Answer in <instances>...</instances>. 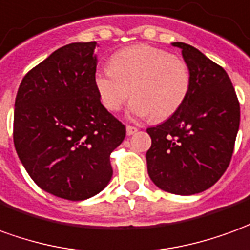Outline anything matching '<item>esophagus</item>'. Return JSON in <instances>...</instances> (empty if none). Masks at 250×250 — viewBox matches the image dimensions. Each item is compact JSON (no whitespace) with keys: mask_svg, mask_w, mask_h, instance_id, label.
<instances>
[{"mask_svg":"<svg viewBox=\"0 0 250 250\" xmlns=\"http://www.w3.org/2000/svg\"><path fill=\"white\" fill-rule=\"evenodd\" d=\"M137 130H139V129L136 128V126H130V125L126 126V134H128V136H132V134L137 133Z\"/></svg>","mask_w":250,"mask_h":250,"instance_id":"esophagus-1","label":"esophagus"}]
</instances>
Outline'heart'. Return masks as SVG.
<instances>
[{"instance_id": "b5f03b06", "label": "heart", "mask_w": 250, "mask_h": 250, "mask_svg": "<svg viewBox=\"0 0 250 250\" xmlns=\"http://www.w3.org/2000/svg\"><path fill=\"white\" fill-rule=\"evenodd\" d=\"M94 84L107 110H120L132 93L129 116L166 120L185 104L191 74L185 60L164 49L139 44L113 55L110 67L95 71Z\"/></svg>"}]
</instances>
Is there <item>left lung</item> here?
I'll list each match as a JSON object with an SVG mask.
<instances>
[{
    "label": "left lung",
    "instance_id": "8db88e82",
    "mask_svg": "<svg viewBox=\"0 0 250 250\" xmlns=\"http://www.w3.org/2000/svg\"><path fill=\"white\" fill-rule=\"evenodd\" d=\"M182 49L191 86L185 104L157 126L148 128L146 152L150 180L176 195H194L210 188L224 175L240 128V104L229 75L199 49Z\"/></svg>",
    "mask_w": 250,
    "mask_h": 250
}]
</instances>
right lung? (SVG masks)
<instances>
[{"label":"right lung","mask_w":250,"mask_h":250,"mask_svg":"<svg viewBox=\"0 0 250 250\" xmlns=\"http://www.w3.org/2000/svg\"><path fill=\"white\" fill-rule=\"evenodd\" d=\"M95 45L56 49L26 74L16 95L13 140L20 162L42 190L68 201L88 199L109 185L110 153L126 134L94 84Z\"/></svg>","instance_id":"1"}]
</instances>
